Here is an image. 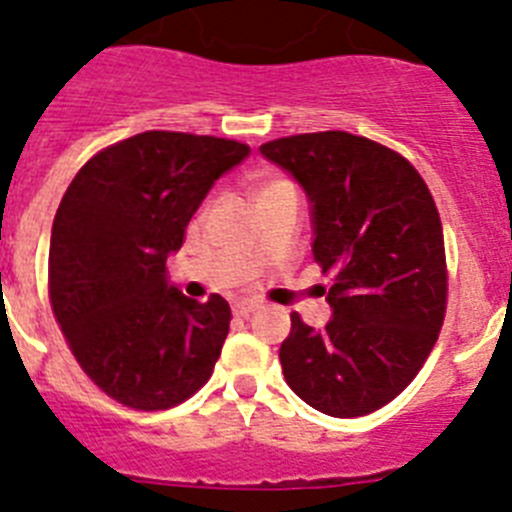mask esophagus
Segmentation results:
<instances>
[{
  "label": "esophagus",
  "mask_w": 512,
  "mask_h": 512,
  "mask_svg": "<svg viewBox=\"0 0 512 512\" xmlns=\"http://www.w3.org/2000/svg\"><path fill=\"white\" fill-rule=\"evenodd\" d=\"M255 311H260V303H255V301H239V303H234V313H237V316H252V313Z\"/></svg>",
  "instance_id": "1"
}]
</instances>
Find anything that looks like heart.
<instances>
[{
    "mask_svg": "<svg viewBox=\"0 0 512 512\" xmlns=\"http://www.w3.org/2000/svg\"><path fill=\"white\" fill-rule=\"evenodd\" d=\"M288 186V183L285 181H262V183H257V196H265V193H270V191H275V188H285Z\"/></svg>",
    "mask_w": 512,
    "mask_h": 512,
    "instance_id": "obj_1",
    "label": "heart"
}]
</instances>
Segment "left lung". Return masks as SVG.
<instances>
[{
	"label": "left lung",
	"mask_w": 512,
	"mask_h": 512,
	"mask_svg": "<svg viewBox=\"0 0 512 512\" xmlns=\"http://www.w3.org/2000/svg\"><path fill=\"white\" fill-rule=\"evenodd\" d=\"M311 204V252L331 273L324 329L290 316L285 382L334 418L403 393L439 339L446 311L444 232L428 186L403 155L349 132L260 145Z\"/></svg>",
	"instance_id": "obj_1"
}]
</instances>
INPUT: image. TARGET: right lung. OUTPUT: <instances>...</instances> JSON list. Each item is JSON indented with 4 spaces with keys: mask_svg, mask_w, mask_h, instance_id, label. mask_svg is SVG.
Returning <instances> with one entry per match:
<instances>
[{
    "mask_svg": "<svg viewBox=\"0 0 512 512\" xmlns=\"http://www.w3.org/2000/svg\"><path fill=\"white\" fill-rule=\"evenodd\" d=\"M250 147L186 132H142L78 170L50 234V303L73 357L109 398L165 411L214 372L229 303L183 296L165 273L219 178Z\"/></svg>",
    "mask_w": 512,
    "mask_h": 512,
    "instance_id": "right-lung-1",
    "label": "right lung"
}]
</instances>
